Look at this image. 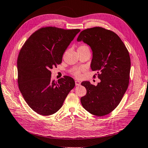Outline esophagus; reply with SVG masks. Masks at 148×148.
<instances>
[{
    "label": "esophagus",
    "instance_id": "obj_1",
    "mask_svg": "<svg viewBox=\"0 0 148 148\" xmlns=\"http://www.w3.org/2000/svg\"><path fill=\"white\" fill-rule=\"evenodd\" d=\"M75 85H77V86L80 85H81V82H79V81H78V80H76V81H75Z\"/></svg>",
    "mask_w": 148,
    "mask_h": 148
}]
</instances>
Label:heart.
Listing matches in <instances>:
<instances>
[{
    "label": "heart",
    "mask_w": 148,
    "mask_h": 148,
    "mask_svg": "<svg viewBox=\"0 0 148 148\" xmlns=\"http://www.w3.org/2000/svg\"><path fill=\"white\" fill-rule=\"evenodd\" d=\"M89 50V48L85 44H82L79 46L78 51H81V50ZM85 69L83 67H77V68H74V69H71L70 71V73L71 75L76 77H79L81 76L82 71H84Z\"/></svg>",
    "instance_id": "heart-1"
}]
</instances>
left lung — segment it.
Wrapping results in <instances>:
<instances>
[{
    "mask_svg": "<svg viewBox=\"0 0 148 148\" xmlns=\"http://www.w3.org/2000/svg\"><path fill=\"white\" fill-rule=\"evenodd\" d=\"M91 47L92 71L101 82L97 86L90 82L81 84L86 94L81 98L83 107L91 114L102 116L113 111L121 101L128 87L131 69L130 54L125 45L114 32L101 27L82 31L77 38Z\"/></svg>",
    "mask_w": 148,
    "mask_h": 148,
    "instance_id": "1",
    "label": "left lung"
}]
</instances>
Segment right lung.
<instances>
[{"instance_id":"right-lung-1","label":"right lung","mask_w":148,"mask_h":148,"mask_svg":"<svg viewBox=\"0 0 148 148\" xmlns=\"http://www.w3.org/2000/svg\"><path fill=\"white\" fill-rule=\"evenodd\" d=\"M79 29L42 27L28 38L17 58V82L25 101L43 116L55 113L75 87L74 79L64 76L51 79V69L60 64L62 57Z\"/></svg>"}]
</instances>
